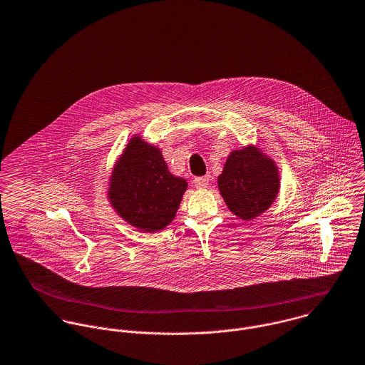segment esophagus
Wrapping results in <instances>:
<instances>
[{"label": "esophagus", "instance_id": "1", "mask_svg": "<svg viewBox=\"0 0 365 365\" xmlns=\"http://www.w3.org/2000/svg\"><path fill=\"white\" fill-rule=\"evenodd\" d=\"M194 185L197 188H207L209 185V175L205 177H195L194 178Z\"/></svg>", "mask_w": 365, "mask_h": 365}]
</instances>
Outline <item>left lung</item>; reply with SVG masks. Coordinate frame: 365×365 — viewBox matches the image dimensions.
<instances>
[{
  "instance_id": "obj_1",
  "label": "left lung",
  "mask_w": 365,
  "mask_h": 365,
  "mask_svg": "<svg viewBox=\"0 0 365 365\" xmlns=\"http://www.w3.org/2000/svg\"><path fill=\"white\" fill-rule=\"evenodd\" d=\"M227 208L243 220H252L272 205L279 191L278 168L257 146L233 150L217 177Z\"/></svg>"
}]
</instances>
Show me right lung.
Wrapping results in <instances>:
<instances>
[{
	"mask_svg": "<svg viewBox=\"0 0 365 365\" xmlns=\"http://www.w3.org/2000/svg\"><path fill=\"white\" fill-rule=\"evenodd\" d=\"M187 187L168 171L158 148L133 136L115 163L108 200L123 220L152 233L174 219Z\"/></svg>",
	"mask_w": 365,
	"mask_h": 365,
	"instance_id": "right-lung-1",
	"label": "right lung"
}]
</instances>
